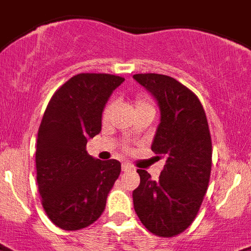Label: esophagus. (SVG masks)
<instances>
[{
	"label": "esophagus",
	"mask_w": 251,
	"mask_h": 251,
	"mask_svg": "<svg viewBox=\"0 0 251 251\" xmlns=\"http://www.w3.org/2000/svg\"><path fill=\"white\" fill-rule=\"evenodd\" d=\"M132 169H133V168L130 167L129 164H127V163H123V164H122V171H123V172L132 171Z\"/></svg>",
	"instance_id": "1"
}]
</instances>
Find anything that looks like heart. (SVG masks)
I'll return each instance as SVG.
<instances>
[{
	"instance_id": "1",
	"label": "heart",
	"mask_w": 251,
	"mask_h": 251,
	"mask_svg": "<svg viewBox=\"0 0 251 251\" xmlns=\"http://www.w3.org/2000/svg\"><path fill=\"white\" fill-rule=\"evenodd\" d=\"M145 107H152L151 106L150 101L148 99H144V97H138L137 100L134 101V110H140V109H145ZM111 110V102L107 103L105 109L102 111V119L105 121L107 117H109V114H110Z\"/></svg>"
}]
</instances>
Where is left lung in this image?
Returning <instances> with one entry per match:
<instances>
[{
    "label": "left lung",
    "mask_w": 251,
    "mask_h": 251,
    "mask_svg": "<svg viewBox=\"0 0 251 251\" xmlns=\"http://www.w3.org/2000/svg\"><path fill=\"white\" fill-rule=\"evenodd\" d=\"M133 78L159 105L160 123L151 150L165 159L158 181L137 169L141 181L132 195L134 212L151 233L173 237L194 222L208 190L212 171L208 121L198 96L175 78L155 73Z\"/></svg>",
    "instance_id": "obj_1"
}]
</instances>
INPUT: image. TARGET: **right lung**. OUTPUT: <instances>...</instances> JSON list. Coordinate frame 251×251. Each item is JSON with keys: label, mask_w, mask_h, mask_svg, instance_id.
I'll return each instance as SVG.
<instances>
[{"label": "right lung", "mask_w": 251, "mask_h": 251, "mask_svg": "<svg viewBox=\"0 0 251 251\" xmlns=\"http://www.w3.org/2000/svg\"><path fill=\"white\" fill-rule=\"evenodd\" d=\"M124 78L82 73L53 93L38 129L37 183L49 218L76 231L100 218L107 194L121 175L118 160L102 161L86 150L100 133L103 107Z\"/></svg>", "instance_id": "1"}]
</instances>
